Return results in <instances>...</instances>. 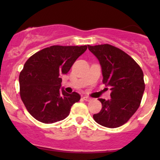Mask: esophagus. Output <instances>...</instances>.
<instances>
[{
	"label": "esophagus",
	"mask_w": 160,
	"mask_h": 160,
	"mask_svg": "<svg viewBox=\"0 0 160 160\" xmlns=\"http://www.w3.org/2000/svg\"><path fill=\"white\" fill-rule=\"evenodd\" d=\"M83 99L84 100V101H90L92 100L91 98H89V97H88V96H84L83 98Z\"/></svg>",
	"instance_id": "1"
}]
</instances>
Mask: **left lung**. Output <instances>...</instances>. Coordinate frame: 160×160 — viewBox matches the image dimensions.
<instances>
[{
	"label": "left lung",
	"mask_w": 160,
	"mask_h": 160,
	"mask_svg": "<svg viewBox=\"0 0 160 160\" xmlns=\"http://www.w3.org/2000/svg\"><path fill=\"white\" fill-rule=\"evenodd\" d=\"M88 49L99 60L102 82L111 90V99L99 98L102 108L93 114V119L107 128L122 126L141 103L145 90L142 70L130 56L111 45L89 46Z\"/></svg>",
	"instance_id": "8db88e82"
}]
</instances>
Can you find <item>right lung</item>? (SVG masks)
Returning <instances> with one entry per match:
<instances>
[{"mask_svg": "<svg viewBox=\"0 0 160 160\" xmlns=\"http://www.w3.org/2000/svg\"><path fill=\"white\" fill-rule=\"evenodd\" d=\"M88 46H52L37 52L25 63L19 75L20 95L31 115L51 124L63 120L80 96L60 89L61 75L67 74Z\"/></svg>", "mask_w": 160, "mask_h": 160, "instance_id": "right-lung-1", "label": "right lung"}]
</instances>
